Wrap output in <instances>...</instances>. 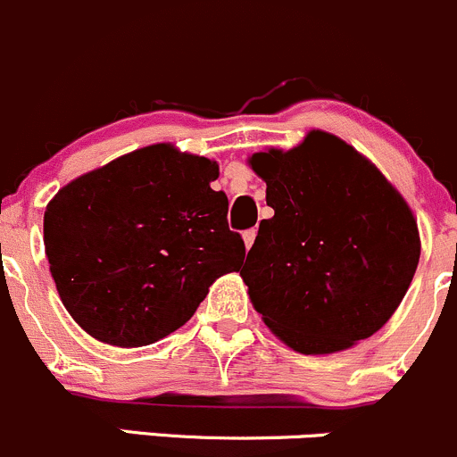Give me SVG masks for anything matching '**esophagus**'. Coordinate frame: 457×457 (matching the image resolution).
<instances>
[{
	"label": "esophagus",
	"instance_id": "obj_1",
	"mask_svg": "<svg viewBox=\"0 0 457 457\" xmlns=\"http://www.w3.org/2000/svg\"><path fill=\"white\" fill-rule=\"evenodd\" d=\"M242 237H244V244H246V248H251L253 244H255L257 230H255V228H248V230H244V233H242Z\"/></svg>",
	"mask_w": 457,
	"mask_h": 457
}]
</instances>
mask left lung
Listing matches in <instances>:
<instances>
[{"mask_svg": "<svg viewBox=\"0 0 457 457\" xmlns=\"http://www.w3.org/2000/svg\"><path fill=\"white\" fill-rule=\"evenodd\" d=\"M275 215L239 277L270 332L301 354H334L392 319L420 260L413 211L371 160L310 129L297 147L248 156Z\"/></svg>", "mask_w": 457, "mask_h": 457, "instance_id": "obj_1", "label": "left lung"}]
</instances>
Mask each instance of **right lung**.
Instances as JSON below:
<instances>
[{
  "label": "right lung",
  "mask_w": 457,
  "mask_h": 457,
  "mask_svg": "<svg viewBox=\"0 0 457 457\" xmlns=\"http://www.w3.org/2000/svg\"><path fill=\"white\" fill-rule=\"evenodd\" d=\"M220 164L149 145L59 189L44 244L70 317L116 347L156 343L185 326L211 284L239 270L246 248L228 228Z\"/></svg>",
  "instance_id": "obj_1"
}]
</instances>
